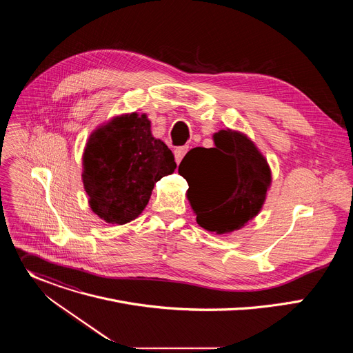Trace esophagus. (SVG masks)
Masks as SVG:
<instances>
[{"label":"esophagus","instance_id":"obj_1","mask_svg":"<svg viewBox=\"0 0 353 353\" xmlns=\"http://www.w3.org/2000/svg\"><path fill=\"white\" fill-rule=\"evenodd\" d=\"M187 150H188L187 145H183V146H179V148L174 149V158H176V163L177 165L181 162L183 157L187 154Z\"/></svg>","mask_w":353,"mask_h":353}]
</instances>
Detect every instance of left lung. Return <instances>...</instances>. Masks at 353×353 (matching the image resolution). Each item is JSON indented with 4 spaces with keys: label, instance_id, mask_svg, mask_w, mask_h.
<instances>
[{
    "label": "left lung",
    "instance_id": "obj_1",
    "mask_svg": "<svg viewBox=\"0 0 353 353\" xmlns=\"http://www.w3.org/2000/svg\"><path fill=\"white\" fill-rule=\"evenodd\" d=\"M214 141L215 148L191 149L179 173L188 183L187 195L196 223L222 234L240 229L260 212L271 172L245 135L221 130Z\"/></svg>",
    "mask_w": 353,
    "mask_h": 353
}]
</instances>
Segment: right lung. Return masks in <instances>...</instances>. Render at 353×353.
<instances>
[{
	"label": "right lung",
	"mask_w": 353,
	"mask_h": 353,
	"mask_svg": "<svg viewBox=\"0 0 353 353\" xmlns=\"http://www.w3.org/2000/svg\"><path fill=\"white\" fill-rule=\"evenodd\" d=\"M174 155L150 134V121L137 113L97 128L83 152V187L92 211L112 225L135 219L154 185L176 169Z\"/></svg>",
	"instance_id": "add662e5"
}]
</instances>
